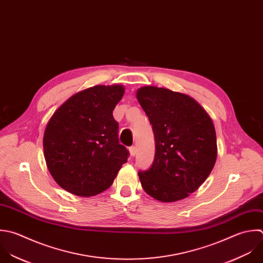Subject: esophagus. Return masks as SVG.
<instances>
[{"mask_svg":"<svg viewBox=\"0 0 263 263\" xmlns=\"http://www.w3.org/2000/svg\"><path fill=\"white\" fill-rule=\"evenodd\" d=\"M129 152H130V155H131L132 157H134V156L136 155V153H137L136 146H131V147L129 148Z\"/></svg>","mask_w":263,"mask_h":263,"instance_id":"esophagus-1","label":"esophagus"}]
</instances>
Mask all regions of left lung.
I'll use <instances>...</instances> for the list:
<instances>
[{
	"instance_id": "obj_1",
	"label": "left lung",
	"mask_w": 263,
	"mask_h": 263,
	"mask_svg": "<svg viewBox=\"0 0 263 263\" xmlns=\"http://www.w3.org/2000/svg\"><path fill=\"white\" fill-rule=\"evenodd\" d=\"M136 97L153 126L156 155L138 176L154 199L176 202L196 192L217 158L216 132L207 111L193 97L166 88L144 86Z\"/></svg>"
}]
</instances>
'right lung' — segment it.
Here are the masks:
<instances>
[{
    "label": "right lung",
    "mask_w": 263,
    "mask_h": 263,
    "mask_svg": "<svg viewBox=\"0 0 263 263\" xmlns=\"http://www.w3.org/2000/svg\"><path fill=\"white\" fill-rule=\"evenodd\" d=\"M122 85H97L68 98L49 120L43 138L50 174L66 192L92 197L114 182L129 152L120 144L112 111Z\"/></svg>",
    "instance_id": "right-lung-1"
}]
</instances>
